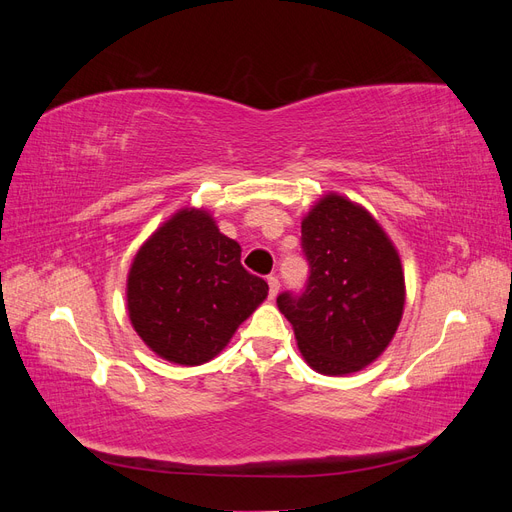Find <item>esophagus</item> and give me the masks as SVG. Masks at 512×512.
I'll use <instances>...</instances> for the list:
<instances>
[{
    "instance_id": "obj_1",
    "label": "esophagus",
    "mask_w": 512,
    "mask_h": 512,
    "mask_svg": "<svg viewBox=\"0 0 512 512\" xmlns=\"http://www.w3.org/2000/svg\"><path fill=\"white\" fill-rule=\"evenodd\" d=\"M267 282H269V297L275 299L277 292H280V277H277V275H269Z\"/></svg>"
}]
</instances>
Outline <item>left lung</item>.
I'll use <instances>...</instances> for the list:
<instances>
[{"label": "left lung", "instance_id": "1", "mask_svg": "<svg viewBox=\"0 0 512 512\" xmlns=\"http://www.w3.org/2000/svg\"><path fill=\"white\" fill-rule=\"evenodd\" d=\"M309 277L282 292L303 359L320 374L344 376L369 365L393 339L404 314V271L391 239L348 198L329 194L301 224Z\"/></svg>", "mask_w": 512, "mask_h": 512}]
</instances>
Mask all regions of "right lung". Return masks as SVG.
<instances>
[{"label": "right lung", "mask_w": 512, "mask_h": 512, "mask_svg": "<svg viewBox=\"0 0 512 512\" xmlns=\"http://www.w3.org/2000/svg\"><path fill=\"white\" fill-rule=\"evenodd\" d=\"M269 284L241 265V247L207 211L181 209L138 250L128 275L134 331L162 359L200 365L267 299Z\"/></svg>", "instance_id": "add662e5"}]
</instances>
